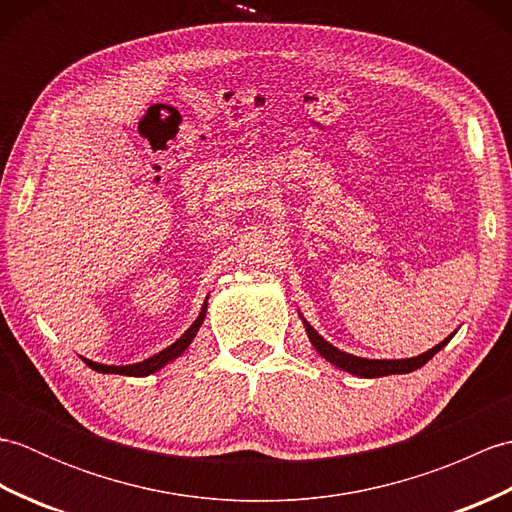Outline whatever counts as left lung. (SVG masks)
<instances>
[{"label":"left lung","mask_w":512,"mask_h":512,"mask_svg":"<svg viewBox=\"0 0 512 512\" xmlns=\"http://www.w3.org/2000/svg\"><path fill=\"white\" fill-rule=\"evenodd\" d=\"M299 317L303 321V328H306L310 343L314 345V350H317L325 358V361H330L332 365L343 369V372H350V374L361 376V378H378V376H389V374L416 372V369H420L424 363L431 361V358L436 356L442 347L455 336V332H453L436 347H431V350L422 352L418 356H411V358H363V356L347 354V352L339 350V347H334L330 341H325L323 336L314 330L306 319H303L301 312H299Z\"/></svg>","instance_id":"8db88e82"}]
</instances>
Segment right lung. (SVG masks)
Returning <instances> with one entry per match:
<instances>
[{
	"label": "right lung",
	"instance_id": "right-lung-1",
	"mask_svg": "<svg viewBox=\"0 0 512 512\" xmlns=\"http://www.w3.org/2000/svg\"><path fill=\"white\" fill-rule=\"evenodd\" d=\"M206 299H209V297H206ZM206 306H209V303L204 301V306H202V310H200V314H198V319H195V321L189 325V330L184 332L176 343H171L169 347H165V350H160L158 354L145 358V361L132 363V365H103V363H96V361H90V358H83V356H81L83 363L88 365L90 369H94V372H101V374H123V376H138V378H140V376L156 374V372H160L162 367L169 365L171 361H176L178 356H182L184 352H187V347L193 343L195 334H198V330L202 328L204 317H206Z\"/></svg>",
	"mask_w": 512,
	"mask_h": 512
}]
</instances>
